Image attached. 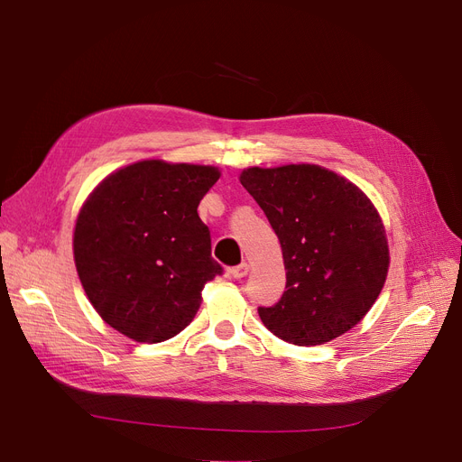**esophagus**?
<instances>
[{
	"mask_svg": "<svg viewBox=\"0 0 462 462\" xmlns=\"http://www.w3.org/2000/svg\"><path fill=\"white\" fill-rule=\"evenodd\" d=\"M246 273H248V263H245V262L239 263V265H235V268L229 270V275L233 279H243Z\"/></svg>",
	"mask_w": 462,
	"mask_h": 462,
	"instance_id": "esophagus-1",
	"label": "esophagus"
}]
</instances>
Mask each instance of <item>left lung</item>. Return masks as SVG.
Instances as JSON below:
<instances>
[{
    "label": "left lung",
    "instance_id": "left-lung-1",
    "mask_svg": "<svg viewBox=\"0 0 462 462\" xmlns=\"http://www.w3.org/2000/svg\"><path fill=\"white\" fill-rule=\"evenodd\" d=\"M241 185L263 209L283 250L287 283L260 319L299 346L356 326L380 297L389 268L383 223L366 194L319 165L250 167Z\"/></svg>",
    "mask_w": 462,
    "mask_h": 462
}]
</instances>
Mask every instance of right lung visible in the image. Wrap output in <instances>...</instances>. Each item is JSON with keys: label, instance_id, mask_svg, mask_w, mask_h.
I'll use <instances>...</instances> for the list:
<instances>
[{"label": "right lung", "instance_id": "1", "mask_svg": "<svg viewBox=\"0 0 462 462\" xmlns=\"http://www.w3.org/2000/svg\"><path fill=\"white\" fill-rule=\"evenodd\" d=\"M209 165L146 160L106 177L75 226V263L96 312L119 333L162 343L200 309L223 273L197 208L216 185Z\"/></svg>", "mask_w": 462, "mask_h": 462}]
</instances>
